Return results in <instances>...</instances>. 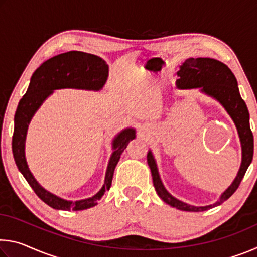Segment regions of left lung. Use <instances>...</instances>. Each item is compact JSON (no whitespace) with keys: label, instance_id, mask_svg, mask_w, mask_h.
<instances>
[{"label":"left lung","instance_id":"obj_1","mask_svg":"<svg viewBox=\"0 0 257 257\" xmlns=\"http://www.w3.org/2000/svg\"><path fill=\"white\" fill-rule=\"evenodd\" d=\"M179 79L176 85L179 89H196L201 93L216 99L224 110L228 112L230 118L236 125L241 144V164L236 178L227 189L221 194L215 203L206 206H194L173 197L165 189L158 170L155 159L152 151L147 153V163L150 165L154 188L159 197L168 205L176 207L178 210L187 212H203L210 208L219 206L231 196L240 185L243 176L253 160L254 154V137L249 125V112L246 103L240 96L238 82L232 71L219 60L211 58H189L181 64L177 72Z\"/></svg>","mask_w":257,"mask_h":257}]
</instances>
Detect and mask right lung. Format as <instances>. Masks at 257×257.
Segmentation results:
<instances>
[{
	"label": "right lung",
	"mask_w": 257,
	"mask_h": 257,
	"mask_svg": "<svg viewBox=\"0 0 257 257\" xmlns=\"http://www.w3.org/2000/svg\"><path fill=\"white\" fill-rule=\"evenodd\" d=\"M108 77V66L105 61L97 55L80 51H70L55 55L43 62L30 78L28 89L20 99L15 115V130L12 137V152L19 171L23 173L29 186L43 202L55 210L81 211L97 205L105 191L110 189L113 173L120 156L128 143L136 137V130L125 128L112 141V155L108 161L104 185L93 197L80 201H67L38 184L30 172L25 155V143L28 125L35 113L44 103L45 99L53 94L55 89L75 88L98 92L101 90Z\"/></svg>",
	"instance_id": "1"
}]
</instances>
